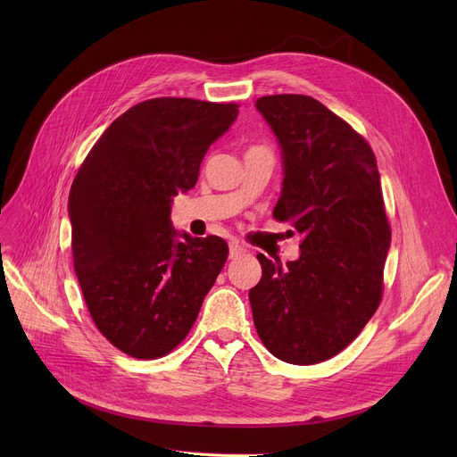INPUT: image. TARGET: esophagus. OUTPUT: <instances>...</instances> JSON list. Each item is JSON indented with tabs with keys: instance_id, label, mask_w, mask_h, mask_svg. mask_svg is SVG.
<instances>
[{
	"instance_id": "34e87169",
	"label": "esophagus",
	"mask_w": 457,
	"mask_h": 457,
	"mask_svg": "<svg viewBox=\"0 0 457 457\" xmlns=\"http://www.w3.org/2000/svg\"><path fill=\"white\" fill-rule=\"evenodd\" d=\"M245 252H246L245 246H241L238 243H229V257H231V259L238 257V255L245 253Z\"/></svg>"
}]
</instances>
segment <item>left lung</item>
Here are the masks:
<instances>
[{
    "label": "left lung",
    "instance_id": "8db88e82",
    "mask_svg": "<svg viewBox=\"0 0 457 457\" xmlns=\"http://www.w3.org/2000/svg\"><path fill=\"white\" fill-rule=\"evenodd\" d=\"M255 109L281 148L272 214L291 220L303 241L287 267L257 255L253 324L281 361L315 365L345 350L381 300L391 228L378 164L369 142L311 96H265Z\"/></svg>",
    "mask_w": 457,
    "mask_h": 457
}]
</instances>
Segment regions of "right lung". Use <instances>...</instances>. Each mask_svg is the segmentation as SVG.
<instances>
[{"instance_id":"obj_1","label":"right lung","mask_w":457,"mask_h":457,"mask_svg":"<svg viewBox=\"0 0 457 457\" xmlns=\"http://www.w3.org/2000/svg\"><path fill=\"white\" fill-rule=\"evenodd\" d=\"M237 107L190 98L137 104L105 129L71 183L83 298L96 328L131 357H162L187 337L228 259L224 238L178 233L170 204L196 185Z\"/></svg>"}]
</instances>
